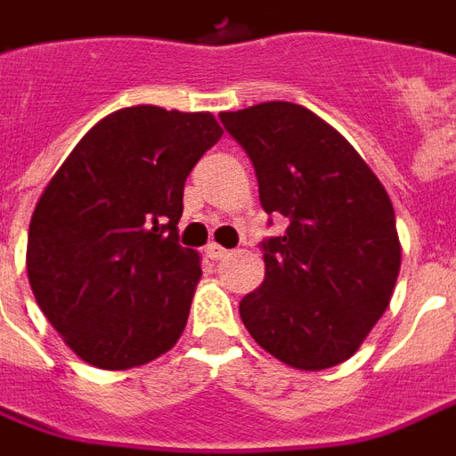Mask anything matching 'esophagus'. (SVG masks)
I'll use <instances>...</instances> for the list:
<instances>
[{"label": "esophagus", "instance_id": "34e87169", "mask_svg": "<svg viewBox=\"0 0 456 456\" xmlns=\"http://www.w3.org/2000/svg\"><path fill=\"white\" fill-rule=\"evenodd\" d=\"M206 256H208L210 260H223L228 256V250L223 246H218V243H210V246L206 248Z\"/></svg>", "mask_w": 456, "mask_h": 456}]
</instances>
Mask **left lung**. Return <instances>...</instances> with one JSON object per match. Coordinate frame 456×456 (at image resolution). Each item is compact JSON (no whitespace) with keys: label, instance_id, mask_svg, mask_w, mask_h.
<instances>
[{"label":"left lung","instance_id":"left-lung-1","mask_svg":"<svg viewBox=\"0 0 456 456\" xmlns=\"http://www.w3.org/2000/svg\"><path fill=\"white\" fill-rule=\"evenodd\" d=\"M221 121L256 168L263 210L288 218L285 233L260 243L265 281L240 300V320L285 365H340L397 282L390 196L360 153L297 103H258Z\"/></svg>","mask_w":456,"mask_h":456}]
</instances>
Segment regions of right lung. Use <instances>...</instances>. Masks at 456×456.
I'll return each mask as SVG.
<instances>
[{"mask_svg": "<svg viewBox=\"0 0 456 456\" xmlns=\"http://www.w3.org/2000/svg\"><path fill=\"white\" fill-rule=\"evenodd\" d=\"M221 136L210 114L121 109L44 188L27 240L29 285L84 362L131 370L178 342L200 278L198 253L178 243L183 186Z\"/></svg>", "mask_w": 456, "mask_h": 456, "instance_id": "right-lung-1", "label": "right lung"}]
</instances>
